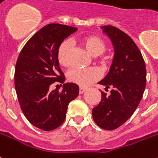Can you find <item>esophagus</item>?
Returning <instances> with one entry per match:
<instances>
[{"mask_svg": "<svg viewBox=\"0 0 158 158\" xmlns=\"http://www.w3.org/2000/svg\"><path fill=\"white\" fill-rule=\"evenodd\" d=\"M86 90V88L85 87H79V94H83Z\"/></svg>", "mask_w": 158, "mask_h": 158, "instance_id": "obj_1", "label": "esophagus"}]
</instances>
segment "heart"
<instances>
[{
  "label": "heart",
  "instance_id": "heart-1",
  "mask_svg": "<svg viewBox=\"0 0 158 158\" xmlns=\"http://www.w3.org/2000/svg\"><path fill=\"white\" fill-rule=\"evenodd\" d=\"M80 44L85 48L90 55L98 56L105 52L107 43L102 37L98 35H90L80 39ZM73 52V43L69 39L62 41L57 49V59L60 65L68 67L71 64V56ZM107 59L102 60L106 63ZM101 77V73L97 68H79L71 69L68 73V79L72 83L80 86H88L97 81Z\"/></svg>",
  "mask_w": 158,
  "mask_h": 158
}]
</instances>
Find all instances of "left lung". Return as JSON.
Here are the masks:
<instances>
[{"label":"left lung","mask_w":158,"mask_h":158,"mask_svg":"<svg viewBox=\"0 0 158 158\" xmlns=\"http://www.w3.org/2000/svg\"><path fill=\"white\" fill-rule=\"evenodd\" d=\"M113 43L114 57L110 70L98 84L111 87L110 95L101 91L102 99L92 110L97 125L114 130L132 116L140 102L146 85V68L140 50L127 34L112 25L102 27Z\"/></svg>","instance_id":"obj_1"}]
</instances>
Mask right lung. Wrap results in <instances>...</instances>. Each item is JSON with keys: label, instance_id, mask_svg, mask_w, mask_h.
Returning <instances> with one entry per match:
<instances>
[{"label": "right lung", "instance_id": "obj_1", "mask_svg": "<svg viewBox=\"0 0 158 158\" xmlns=\"http://www.w3.org/2000/svg\"><path fill=\"white\" fill-rule=\"evenodd\" d=\"M76 31V27L60 24L45 25L30 38L18 57L14 73L18 100L26 119L37 128L51 131L59 127L69 102L79 96V86L73 83L65 84L61 91L49 90L51 84L65 80L57 49Z\"/></svg>", "mask_w": 158, "mask_h": 158}]
</instances>
